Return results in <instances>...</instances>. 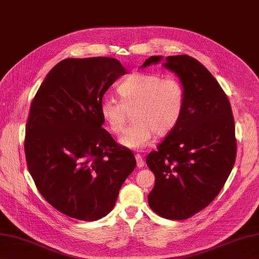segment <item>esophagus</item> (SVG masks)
<instances>
[{"label": "esophagus", "instance_id": "obj_1", "mask_svg": "<svg viewBox=\"0 0 259 259\" xmlns=\"http://www.w3.org/2000/svg\"><path fill=\"white\" fill-rule=\"evenodd\" d=\"M136 160H137V165L138 167H142L144 165V160L142 158V155L140 154H136Z\"/></svg>", "mask_w": 259, "mask_h": 259}]
</instances>
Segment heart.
Segmentation results:
<instances>
[{
    "mask_svg": "<svg viewBox=\"0 0 259 259\" xmlns=\"http://www.w3.org/2000/svg\"><path fill=\"white\" fill-rule=\"evenodd\" d=\"M120 100L107 97L100 102V115L113 134H120L132 112L135 122L123 131L119 141L129 149H142L154 134L167 135L181 120L185 89L178 78L158 74L134 73L118 87Z\"/></svg>",
    "mask_w": 259,
    "mask_h": 259,
    "instance_id": "obj_1",
    "label": "heart"
}]
</instances>
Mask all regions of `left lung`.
<instances>
[{"instance_id": "obj_1", "label": "left lung", "mask_w": 259, "mask_h": 259, "mask_svg": "<svg viewBox=\"0 0 259 259\" xmlns=\"http://www.w3.org/2000/svg\"><path fill=\"white\" fill-rule=\"evenodd\" d=\"M161 61L151 56L141 67ZM163 66L183 83L185 107L177 127L147 155L155 177L148 202L161 218L180 221L205 208L224 186L236 159L235 123L224 90L200 62L177 55Z\"/></svg>"}]
</instances>
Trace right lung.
Masks as SVG:
<instances>
[{
    "mask_svg": "<svg viewBox=\"0 0 259 259\" xmlns=\"http://www.w3.org/2000/svg\"><path fill=\"white\" fill-rule=\"evenodd\" d=\"M124 74L116 58H66L31 104L24 141L28 171L41 196L73 219L106 216L137 165L131 150L101 127L102 97Z\"/></svg>",
    "mask_w": 259,
    "mask_h": 259,
    "instance_id": "right-lung-1",
    "label": "right lung"
}]
</instances>
